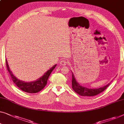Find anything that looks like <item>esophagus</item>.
<instances>
[{
  "label": "esophagus",
  "instance_id": "1",
  "mask_svg": "<svg viewBox=\"0 0 124 124\" xmlns=\"http://www.w3.org/2000/svg\"><path fill=\"white\" fill-rule=\"evenodd\" d=\"M67 63H68V61L67 60H62V61H61V62H60V64L61 66H65V65H66V64H67Z\"/></svg>",
  "mask_w": 124,
  "mask_h": 124
}]
</instances>
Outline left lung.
<instances>
[{
    "label": "left lung",
    "mask_w": 124,
    "mask_h": 124,
    "mask_svg": "<svg viewBox=\"0 0 124 124\" xmlns=\"http://www.w3.org/2000/svg\"><path fill=\"white\" fill-rule=\"evenodd\" d=\"M72 76V87L76 93H77L82 96H93L100 93L101 92H103L105 89L109 86L110 83L107 84L101 87L98 88H89L86 87L81 86L79 83L77 82L76 79L75 78V75H74L72 71H71Z\"/></svg>",
    "instance_id": "8db88e82"
}]
</instances>
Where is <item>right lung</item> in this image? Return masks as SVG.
<instances>
[{"label": "right lung", "instance_id": "right-lung-1", "mask_svg": "<svg viewBox=\"0 0 124 124\" xmlns=\"http://www.w3.org/2000/svg\"><path fill=\"white\" fill-rule=\"evenodd\" d=\"M6 66L9 73L12 77V80L18 87H19L22 91L28 92V93H37L41 91L47 85V80L49 75H51L54 68L56 67L57 64H55L50 69L48 70L40 78L36 81H31V82H25V81L20 80L16 78L9 68L7 60H6Z\"/></svg>", "mask_w": 124, "mask_h": 124}]
</instances>
